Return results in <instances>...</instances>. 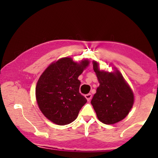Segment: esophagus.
<instances>
[{"label":"esophagus","mask_w":158,"mask_h":158,"mask_svg":"<svg viewBox=\"0 0 158 158\" xmlns=\"http://www.w3.org/2000/svg\"><path fill=\"white\" fill-rule=\"evenodd\" d=\"M85 98L87 99V101H89L90 99H91V98H92V95L90 94H88L85 95Z\"/></svg>","instance_id":"1"}]
</instances>
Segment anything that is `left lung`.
<instances>
[{
    "label": "left lung",
    "mask_w": 158,
    "mask_h": 158,
    "mask_svg": "<svg viewBox=\"0 0 158 158\" xmlns=\"http://www.w3.org/2000/svg\"><path fill=\"white\" fill-rule=\"evenodd\" d=\"M100 85L91 100L97 117L106 124H114L126 117L132 108L134 94L118 70L108 73L100 70L93 62Z\"/></svg>",
    "instance_id": "1"
}]
</instances>
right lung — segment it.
<instances>
[{
    "instance_id": "add662e5",
    "label": "right lung",
    "mask_w": 158,
    "mask_h": 158,
    "mask_svg": "<svg viewBox=\"0 0 158 158\" xmlns=\"http://www.w3.org/2000/svg\"><path fill=\"white\" fill-rule=\"evenodd\" d=\"M88 64L87 60L77 63L72 58L63 57L41 75L36 86V98L41 111L51 122L65 125L76 119L87 102L79 92L78 76Z\"/></svg>"
}]
</instances>
